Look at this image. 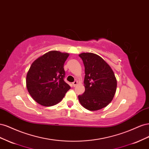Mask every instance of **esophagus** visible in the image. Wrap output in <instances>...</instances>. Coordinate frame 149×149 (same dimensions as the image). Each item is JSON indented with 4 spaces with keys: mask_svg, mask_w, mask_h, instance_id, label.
I'll use <instances>...</instances> for the list:
<instances>
[{
    "mask_svg": "<svg viewBox=\"0 0 149 149\" xmlns=\"http://www.w3.org/2000/svg\"><path fill=\"white\" fill-rule=\"evenodd\" d=\"M77 84H78V81H74L73 83V86L74 87H75Z\"/></svg>",
    "mask_w": 149,
    "mask_h": 149,
    "instance_id": "34e87169",
    "label": "esophagus"
}]
</instances>
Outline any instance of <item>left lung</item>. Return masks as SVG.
<instances>
[{
  "mask_svg": "<svg viewBox=\"0 0 149 149\" xmlns=\"http://www.w3.org/2000/svg\"><path fill=\"white\" fill-rule=\"evenodd\" d=\"M81 58L85 71V91L79 95V101L84 108L97 111L107 106L112 101L117 88V80L110 66L97 55L83 53Z\"/></svg>",
  "mask_w": 149,
  "mask_h": 149,
  "instance_id": "8db88e82",
  "label": "left lung"
}]
</instances>
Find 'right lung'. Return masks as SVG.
<instances>
[{
	"label": "right lung",
	"mask_w": 149,
	"mask_h": 149,
	"mask_svg": "<svg viewBox=\"0 0 149 149\" xmlns=\"http://www.w3.org/2000/svg\"><path fill=\"white\" fill-rule=\"evenodd\" d=\"M67 53L50 51L35 60L26 74V85L33 100L44 106L60 102L71 88L64 81Z\"/></svg>",
	"instance_id": "1"
}]
</instances>
